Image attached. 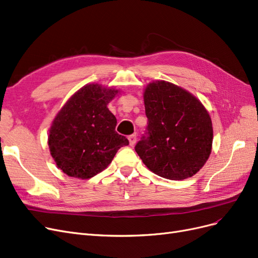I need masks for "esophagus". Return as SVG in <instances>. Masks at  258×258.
I'll use <instances>...</instances> for the list:
<instances>
[{
  "instance_id": "1",
  "label": "esophagus",
  "mask_w": 258,
  "mask_h": 258,
  "mask_svg": "<svg viewBox=\"0 0 258 258\" xmlns=\"http://www.w3.org/2000/svg\"><path fill=\"white\" fill-rule=\"evenodd\" d=\"M128 140H129L130 146H133V145L136 144V142H137V136L136 135H131V136L128 137Z\"/></svg>"
}]
</instances>
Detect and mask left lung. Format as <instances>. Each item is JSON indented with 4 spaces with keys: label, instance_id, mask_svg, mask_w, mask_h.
Masks as SVG:
<instances>
[{
    "label": "left lung",
    "instance_id": "left-lung-1",
    "mask_svg": "<svg viewBox=\"0 0 258 258\" xmlns=\"http://www.w3.org/2000/svg\"><path fill=\"white\" fill-rule=\"evenodd\" d=\"M147 135L136 152L153 173L182 180L205 165L212 149L214 129L203 103L184 88L157 80L144 90Z\"/></svg>",
    "mask_w": 258,
    "mask_h": 258
}]
</instances>
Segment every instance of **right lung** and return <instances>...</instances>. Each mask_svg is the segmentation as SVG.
Returning <instances> with one entry per match:
<instances>
[{"instance_id": "add662e5", "label": "right lung", "mask_w": 258, "mask_h": 258, "mask_svg": "<svg viewBox=\"0 0 258 258\" xmlns=\"http://www.w3.org/2000/svg\"><path fill=\"white\" fill-rule=\"evenodd\" d=\"M119 90L98 83L77 91L52 120L48 145L57 167L66 175L88 179L112 162L129 141L115 131L116 117L108 103Z\"/></svg>"}]
</instances>
